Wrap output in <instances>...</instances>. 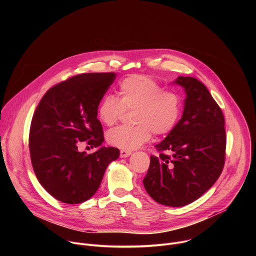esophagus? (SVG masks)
I'll use <instances>...</instances> for the list:
<instances>
[{"label": "esophagus", "instance_id": "obj_1", "mask_svg": "<svg viewBox=\"0 0 256 256\" xmlns=\"http://www.w3.org/2000/svg\"><path fill=\"white\" fill-rule=\"evenodd\" d=\"M132 154L130 151H126V150H122L120 151V158H126Z\"/></svg>", "mask_w": 256, "mask_h": 256}]
</instances>
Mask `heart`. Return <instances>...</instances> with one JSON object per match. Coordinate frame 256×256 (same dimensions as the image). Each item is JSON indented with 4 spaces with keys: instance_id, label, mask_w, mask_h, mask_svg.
I'll list each match as a JSON object with an SVG mask.
<instances>
[{
    "instance_id": "b5f03b06",
    "label": "heart",
    "mask_w": 256,
    "mask_h": 256,
    "mask_svg": "<svg viewBox=\"0 0 256 256\" xmlns=\"http://www.w3.org/2000/svg\"><path fill=\"white\" fill-rule=\"evenodd\" d=\"M124 110H134V126L109 130L106 140L112 147L132 151L149 142L152 132L165 136L176 126L181 114L180 97L154 79L132 75L120 84V98L104 95L97 106V118L105 126L114 124Z\"/></svg>"
}]
</instances>
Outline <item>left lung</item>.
<instances>
[{"label":"left lung","mask_w":256,"mask_h":256,"mask_svg":"<svg viewBox=\"0 0 256 256\" xmlns=\"http://www.w3.org/2000/svg\"><path fill=\"white\" fill-rule=\"evenodd\" d=\"M173 83L186 92L184 112L174 130L155 146L162 153L151 156L142 184L155 202L184 206L200 198L222 173L225 120L202 82L180 76Z\"/></svg>","instance_id":"8db88e82"}]
</instances>
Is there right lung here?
<instances>
[{"label":"right lung","mask_w":256,"mask_h":256,"mask_svg":"<svg viewBox=\"0 0 256 256\" xmlns=\"http://www.w3.org/2000/svg\"><path fill=\"white\" fill-rule=\"evenodd\" d=\"M114 72H89L50 88L33 114L29 149L40 184L54 198L75 204L97 192L104 172L120 157V150L103 147V130L97 106L116 79ZM87 140L98 150L79 152Z\"/></svg>","instance_id":"1"}]
</instances>
